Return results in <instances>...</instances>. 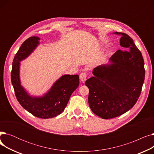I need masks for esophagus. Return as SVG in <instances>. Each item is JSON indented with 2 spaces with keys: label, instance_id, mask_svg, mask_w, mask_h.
Returning <instances> with one entry per match:
<instances>
[{
  "label": "esophagus",
  "instance_id": "1",
  "mask_svg": "<svg viewBox=\"0 0 154 154\" xmlns=\"http://www.w3.org/2000/svg\"><path fill=\"white\" fill-rule=\"evenodd\" d=\"M87 79V74L85 72H82L80 74V80H81L82 82H84Z\"/></svg>",
  "mask_w": 154,
  "mask_h": 154
}]
</instances>
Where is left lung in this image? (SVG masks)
Listing matches in <instances>:
<instances>
[{
    "label": "left lung",
    "mask_w": 154,
    "mask_h": 154,
    "mask_svg": "<svg viewBox=\"0 0 154 154\" xmlns=\"http://www.w3.org/2000/svg\"><path fill=\"white\" fill-rule=\"evenodd\" d=\"M120 35L117 51L108 63L94 69L93 77L85 85L89 89L88 102L92 111L103 119H112L128 111L138 100L145 79L142 55L127 34Z\"/></svg>",
    "instance_id": "obj_1"
}]
</instances>
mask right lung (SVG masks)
I'll return each mask as SVG.
<instances>
[{
	"mask_svg": "<svg viewBox=\"0 0 154 154\" xmlns=\"http://www.w3.org/2000/svg\"><path fill=\"white\" fill-rule=\"evenodd\" d=\"M40 40L38 37H30L22 44L12 62L11 81L16 97L23 109L37 117L50 119L60 114L66 107L72 94L79 85V77L63 75L42 95H30L21 84L20 62L36 49Z\"/></svg>",
	"mask_w": 154,
	"mask_h": 154,
	"instance_id": "add662e5",
	"label": "right lung"
}]
</instances>
